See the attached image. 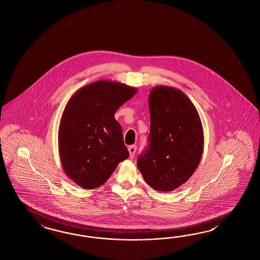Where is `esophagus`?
<instances>
[{"label":"esophagus","instance_id":"obj_1","mask_svg":"<svg viewBox=\"0 0 260 260\" xmlns=\"http://www.w3.org/2000/svg\"><path fill=\"white\" fill-rule=\"evenodd\" d=\"M136 150H137V146L136 145H131L128 147V151H129V154H130V157L133 158L135 156V153H136Z\"/></svg>","mask_w":260,"mask_h":260}]
</instances>
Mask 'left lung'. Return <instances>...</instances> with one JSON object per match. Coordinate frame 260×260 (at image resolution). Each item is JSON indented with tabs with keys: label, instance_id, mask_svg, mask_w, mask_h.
I'll return each instance as SVG.
<instances>
[{
	"label": "left lung",
	"instance_id": "left-lung-1",
	"mask_svg": "<svg viewBox=\"0 0 260 260\" xmlns=\"http://www.w3.org/2000/svg\"><path fill=\"white\" fill-rule=\"evenodd\" d=\"M148 104L149 147L137 165L150 187L170 192L185 183L201 162L202 123L197 108L181 90L155 86Z\"/></svg>",
	"mask_w": 260,
	"mask_h": 260
}]
</instances>
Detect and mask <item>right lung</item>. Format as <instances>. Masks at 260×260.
<instances>
[{
    "instance_id": "1",
    "label": "right lung",
    "mask_w": 260,
    "mask_h": 260,
    "mask_svg": "<svg viewBox=\"0 0 260 260\" xmlns=\"http://www.w3.org/2000/svg\"><path fill=\"white\" fill-rule=\"evenodd\" d=\"M121 82L96 81L75 92L62 112L59 153L62 169L86 190L103 185L129 152L115 113L137 93Z\"/></svg>"
}]
</instances>
